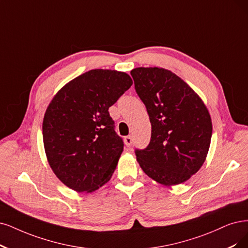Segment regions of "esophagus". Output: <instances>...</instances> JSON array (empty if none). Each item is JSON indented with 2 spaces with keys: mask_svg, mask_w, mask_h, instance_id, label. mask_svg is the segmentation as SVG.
<instances>
[{
  "mask_svg": "<svg viewBox=\"0 0 248 248\" xmlns=\"http://www.w3.org/2000/svg\"><path fill=\"white\" fill-rule=\"evenodd\" d=\"M124 144L127 146V147H130V146H131L132 143H133V138H132L131 136H126V137H124Z\"/></svg>",
  "mask_w": 248,
  "mask_h": 248,
  "instance_id": "obj_1",
  "label": "esophagus"
}]
</instances>
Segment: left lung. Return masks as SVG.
<instances>
[{
  "label": "left lung",
  "mask_w": 248,
  "mask_h": 248,
  "mask_svg": "<svg viewBox=\"0 0 248 248\" xmlns=\"http://www.w3.org/2000/svg\"><path fill=\"white\" fill-rule=\"evenodd\" d=\"M131 75L151 123L150 143L144 150H136L137 161L159 184H182L206 159L213 133L208 109L196 92L170 70L137 67Z\"/></svg>",
  "instance_id": "obj_1"
}]
</instances>
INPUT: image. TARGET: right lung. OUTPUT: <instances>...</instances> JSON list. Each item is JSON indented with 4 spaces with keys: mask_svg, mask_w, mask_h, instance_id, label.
<instances>
[{
    "mask_svg": "<svg viewBox=\"0 0 248 248\" xmlns=\"http://www.w3.org/2000/svg\"><path fill=\"white\" fill-rule=\"evenodd\" d=\"M133 85L125 72L92 69L64 85L44 115L43 141L64 185L91 193L111 178L124 149L108 109Z\"/></svg>",
    "mask_w": 248,
    "mask_h": 248,
    "instance_id": "add662e5",
    "label": "right lung"
}]
</instances>
